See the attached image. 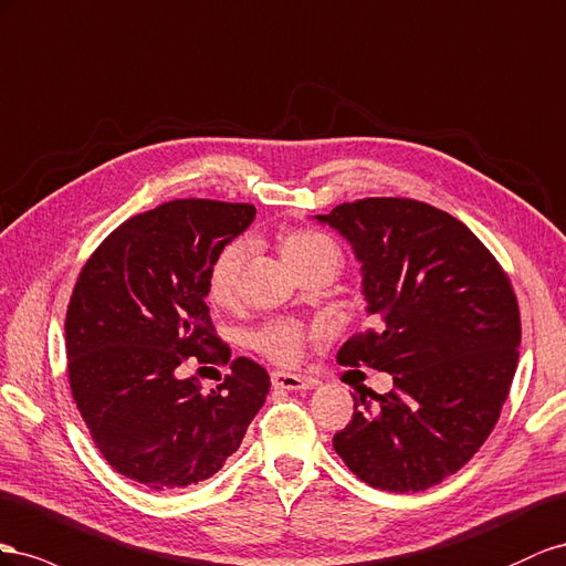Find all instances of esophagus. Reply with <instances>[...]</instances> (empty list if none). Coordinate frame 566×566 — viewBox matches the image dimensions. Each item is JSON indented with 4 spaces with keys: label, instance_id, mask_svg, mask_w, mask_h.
<instances>
[{
    "label": "esophagus",
    "instance_id": "obj_1",
    "mask_svg": "<svg viewBox=\"0 0 566 566\" xmlns=\"http://www.w3.org/2000/svg\"><path fill=\"white\" fill-rule=\"evenodd\" d=\"M317 381L313 377H301V375H286V373H272V386L282 391H305L313 389Z\"/></svg>",
    "mask_w": 566,
    "mask_h": 566
}]
</instances>
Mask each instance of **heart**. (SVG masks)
Instances as JSON below:
<instances>
[{"instance_id": "heart-1", "label": "heart", "mask_w": 566, "mask_h": 566, "mask_svg": "<svg viewBox=\"0 0 566 566\" xmlns=\"http://www.w3.org/2000/svg\"><path fill=\"white\" fill-rule=\"evenodd\" d=\"M280 251L289 268H294L313 255L336 251L332 241L311 230H294L280 239ZM247 261L244 241H232L224 247L208 272V298L213 303H230L239 289V274ZM303 332L296 325H272L255 336V346L268 353L274 363L289 365L298 358Z\"/></svg>"}]
</instances>
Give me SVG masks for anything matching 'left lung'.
Segmentation results:
<instances>
[{
	"instance_id": "obj_1",
	"label": "left lung",
	"mask_w": 566,
	"mask_h": 566,
	"mask_svg": "<svg viewBox=\"0 0 566 566\" xmlns=\"http://www.w3.org/2000/svg\"><path fill=\"white\" fill-rule=\"evenodd\" d=\"M363 272L373 329L342 365L394 377L355 398L334 450L369 486L417 493L455 474L493 431L520 360V305L503 268L458 218L412 199H363L315 216Z\"/></svg>"
}]
</instances>
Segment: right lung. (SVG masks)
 I'll return each instance as SVG.
<instances>
[{"label":"right lung","instance_id":"obj_1","mask_svg":"<svg viewBox=\"0 0 566 566\" xmlns=\"http://www.w3.org/2000/svg\"><path fill=\"white\" fill-rule=\"evenodd\" d=\"M255 218L251 203L170 201L125 220L92 253L66 313L73 400L113 470L151 491L213 476L270 394L237 358L211 391L180 379L187 358L230 360L208 313V272Z\"/></svg>","mask_w":566,"mask_h":566}]
</instances>
